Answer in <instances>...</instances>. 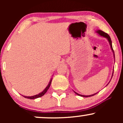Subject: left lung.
I'll return each mask as SVG.
<instances>
[{
  "label": "left lung",
  "instance_id": "8db88e82",
  "mask_svg": "<svg viewBox=\"0 0 123 123\" xmlns=\"http://www.w3.org/2000/svg\"><path fill=\"white\" fill-rule=\"evenodd\" d=\"M97 33H98L99 35H100V36H103V37H106V38L107 39H108V41H109V44H110V46H111V50H112V51L113 52V55H114V57L115 58V53H114V51H113V47H112V44H111V37H110V36H109V35L108 33H105V32H104V31H101V30H98L97 31ZM113 73H112V76H113ZM112 76H111V77H112ZM108 84H107V85H108ZM76 93V94H77V95H79V96H81V97H91V96H93V95H95V94H97V93H95V94H92V95H80V94H77V92H74Z\"/></svg>",
  "mask_w": 123,
  "mask_h": 123
}]
</instances>
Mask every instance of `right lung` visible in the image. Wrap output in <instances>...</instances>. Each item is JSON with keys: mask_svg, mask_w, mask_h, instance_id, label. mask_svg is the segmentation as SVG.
<instances>
[{"mask_svg": "<svg viewBox=\"0 0 123 123\" xmlns=\"http://www.w3.org/2000/svg\"><path fill=\"white\" fill-rule=\"evenodd\" d=\"M51 81H52V79L50 80V83H49V84H48V86H47V87H46V88H45L44 90L42 92L39 93V94H37V95H33V96H31V97H26V96H23V95H22V96H23L24 97H25V98H28V99H36V98H39V97H42V96L44 95L45 94H46V92H47V90H49V87H50V86L51 85Z\"/></svg>", "mask_w": 123, "mask_h": 123, "instance_id": "1", "label": "right lung"}]
</instances>
